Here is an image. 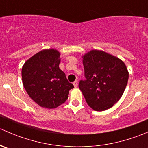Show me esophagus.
<instances>
[{
    "label": "esophagus",
    "mask_w": 148,
    "mask_h": 148,
    "mask_svg": "<svg viewBox=\"0 0 148 148\" xmlns=\"http://www.w3.org/2000/svg\"><path fill=\"white\" fill-rule=\"evenodd\" d=\"M73 84H74V87H75V88H77V86H78V82H77V81H75V82H74V83H73Z\"/></svg>",
    "instance_id": "obj_1"
}]
</instances>
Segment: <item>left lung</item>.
<instances>
[{
    "instance_id": "obj_1",
    "label": "left lung",
    "mask_w": 148,
    "mask_h": 148,
    "mask_svg": "<svg viewBox=\"0 0 148 148\" xmlns=\"http://www.w3.org/2000/svg\"><path fill=\"white\" fill-rule=\"evenodd\" d=\"M86 80L79 87L88 105L95 111L111 108L123 95L129 72L119 58L99 50H92L82 56Z\"/></svg>"
}]
</instances>
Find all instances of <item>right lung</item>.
I'll return each instance as SVG.
<instances>
[{
  "label": "right lung",
  "instance_id": "obj_1",
  "mask_svg": "<svg viewBox=\"0 0 148 148\" xmlns=\"http://www.w3.org/2000/svg\"><path fill=\"white\" fill-rule=\"evenodd\" d=\"M60 53L54 49H44L28 59L22 67L23 86L28 96L37 104L53 109L68 99L69 83L59 69Z\"/></svg>",
  "mask_w": 148,
  "mask_h": 148
}]
</instances>
